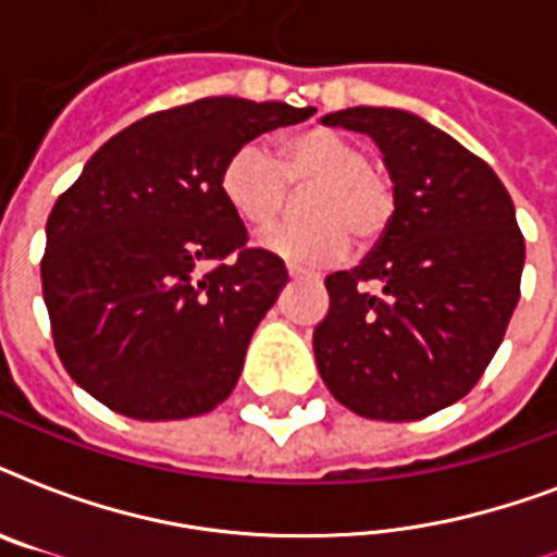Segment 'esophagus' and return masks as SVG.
<instances>
[{
  "instance_id": "obj_1",
  "label": "esophagus",
  "mask_w": 557,
  "mask_h": 557,
  "mask_svg": "<svg viewBox=\"0 0 557 557\" xmlns=\"http://www.w3.org/2000/svg\"><path fill=\"white\" fill-rule=\"evenodd\" d=\"M286 271H288V277H292V280H318L312 274V271L300 269V265H292V262H288V265H286Z\"/></svg>"
}]
</instances>
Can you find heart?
I'll return each mask as SVG.
<instances>
[{
	"label": "heart",
	"instance_id": "obj_1",
	"mask_svg": "<svg viewBox=\"0 0 557 557\" xmlns=\"http://www.w3.org/2000/svg\"><path fill=\"white\" fill-rule=\"evenodd\" d=\"M309 182L300 196L306 219L262 236L269 251L300 265H330L347 253V234L367 245L387 231L396 210L389 178L372 168L364 144L326 126L280 135L274 156L257 141L243 144L219 173V193L245 227L262 231L286 210L288 185Z\"/></svg>",
	"mask_w": 557,
	"mask_h": 557
}]
</instances>
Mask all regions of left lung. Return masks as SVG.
<instances>
[{
	"instance_id": "8db88e82",
	"label": "left lung",
	"mask_w": 557,
	"mask_h": 557,
	"mask_svg": "<svg viewBox=\"0 0 557 557\" xmlns=\"http://www.w3.org/2000/svg\"><path fill=\"white\" fill-rule=\"evenodd\" d=\"M321 124L379 144L396 210L361 265L326 277L318 372L352 413L424 419L471 393L503 344L527 260L515 205L483 159L413 112L352 107Z\"/></svg>"
}]
</instances>
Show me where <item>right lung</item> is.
<instances>
[{"instance_id": "right-lung-1", "label": "right lung", "mask_w": 557, "mask_h": 557, "mask_svg": "<svg viewBox=\"0 0 557 557\" xmlns=\"http://www.w3.org/2000/svg\"><path fill=\"white\" fill-rule=\"evenodd\" d=\"M312 115L243 98L164 109L109 138L57 199L42 297L65 372L100 405L168 422L231 396L288 274L248 248L219 173L251 138Z\"/></svg>"}]
</instances>
